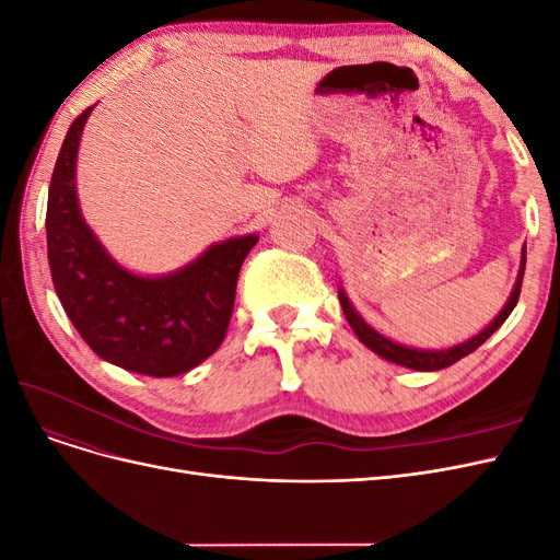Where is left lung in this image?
Wrapping results in <instances>:
<instances>
[{"mask_svg": "<svg viewBox=\"0 0 560 560\" xmlns=\"http://www.w3.org/2000/svg\"><path fill=\"white\" fill-rule=\"evenodd\" d=\"M523 273H525V247H523V259H521V270H518V278H516V284H514V292H512L510 301H506V306L500 311V315L493 322H490V325L481 334H477L474 338H469V341H465L460 346H453L448 350H418V348H406V346L389 341V338L381 336L376 329H371L366 325V322L360 317V313L352 308V303L348 301L343 290H338V301H341V308L346 313V319L350 322L352 331L358 334V338L369 350H374L387 362H395V364L409 366V369H416V371H439V369H446V366L455 364L457 360L467 358L469 352H474L479 346H483L488 338L504 325V319L510 317V313L514 311L516 301H518Z\"/></svg>", "mask_w": 560, "mask_h": 560, "instance_id": "8db88e82", "label": "left lung"}]
</instances>
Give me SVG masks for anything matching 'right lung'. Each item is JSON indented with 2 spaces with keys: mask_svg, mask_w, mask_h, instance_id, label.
I'll return each instance as SVG.
<instances>
[{
  "mask_svg": "<svg viewBox=\"0 0 560 560\" xmlns=\"http://www.w3.org/2000/svg\"><path fill=\"white\" fill-rule=\"evenodd\" d=\"M91 112L67 130L48 186L46 243L56 294L83 341L109 364L154 378L186 374L222 346L241 266L259 235L217 243L161 278L118 266L83 222L77 200V149Z\"/></svg>",
  "mask_w": 560,
  "mask_h": 560,
  "instance_id": "add662e5",
  "label": "right lung"
}]
</instances>
